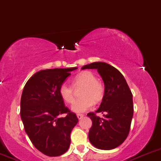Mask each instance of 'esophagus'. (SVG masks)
Listing matches in <instances>:
<instances>
[{
  "mask_svg": "<svg viewBox=\"0 0 161 161\" xmlns=\"http://www.w3.org/2000/svg\"><path fill=\"white\" fill-rule=\"evenodd\" d=\"M83 116H84L83 114H77V118H79V120H80V119H82V118H83Z\"/></svg>",
  "mask_w": 161,
  "mask_h": 161,
  "instance_id": "obj_1",
  "label": "esophagus"
}]
</instances>
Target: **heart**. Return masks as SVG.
<instances>
[{"mask_svg":"<svg viewBox=\"0 0 161 161\" xmlns=\"http://www.w3.org/2000/svg\"><path fill=\"white\" fill-rule=\"evenodd\" d=\"M71 86L74 89L83 87L80 97L82 98L76 100L71 107V110L76 113H82L90 109L94 103H98L104 97L105 86L92 72L82 71L73 79ZM59 94L62 100L67 103L74 101V91L71 86L67 83L61 84L59 88Z\"/></svg>","mask_w":161,"mask_h":161,"instance_id":"b5f03b06","label":"heart"}]
</instances>
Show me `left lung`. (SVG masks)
<instances>
[{
    "label": "left lung",
    "mask_w": 161,
    "mask_h": 161,
    "mask_svg": "<svg viewBox=\"0 0 161 161\" xmlns=\"http://www.w3.org/2000/svg\"><path fill=\"white\" fill-rule=\"evenodd\" d=\"M82 69H97L105 86L104 97L96 113H102L100 118L90 112L92 120L89 139L97 149L109 150L123 143L129 136L133 117L132 93L121 72L105 62H93Z\"/></svg>",
    "instance_id": "1"
}]
</instances>
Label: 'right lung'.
<instances>
[{
  "instance_id": "1",
  "label": "right lung",
  "mask_w": 161,
  "mask_h": 161,
  "mask_svg": "<svg viewBox=\"0 0 161 161\" xmlns=\"http://www.w3.org/2000/svg\"><path fill=\"white\" fill-rule=\"evenodd\" d=\"M77 68L42 70L25 85L20 103L24 129L34 147L49 157L64 154L69 148L71 132L79 119L64 106L59 88ZM66 116L61 117V114Z\"/></svg>"
}]
</instances>
